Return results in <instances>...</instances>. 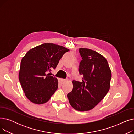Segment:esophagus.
<instances>
[{
  "instance_id": "1",
  "label": "esophagus",
  "mask_w": 134,
  "mask_h": 134,
  "mask_svg": "<svg viewBox=\"0 0 134 134\" xmlns=\"http://www.w3.org/2000/svg\"><path fill=\"white\" fill-rule=\"evenodd\" d=\"M67 81V79H59V83H60L61 85V84H63L65 81Z\"/></svg>"
}]
</instances>
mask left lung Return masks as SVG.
<instances>
[{
    "instance_id": "left-lung-1",
    "label": "left lung",
    "mask_w": 134,
    "mask_h": 134,
    "mask_svg": "<svg viewBox=\"0 0 134 134\" xmlns=\"http://www.w3.org/2000/svg\"><path fill=\"white\" fill-rule=\"evenodd\" d=\"M82 60L79 73L81 82L73 80V88L67 94L69 102L76 110L92 109L106 96L110 89L111 72L107 60L102 55L87 48H79Z\"/></svg>"
}]
</instances>
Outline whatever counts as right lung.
<instances>
[{
  "label": "right lung",
  "instance_id": "right-lung-1",
  "mask_svg": "<svg viewBox=\"0 0 134 134\" xmlns=\"http://www.w3.org/2000/svg\"><path fill=\"white\" fill-rule=\"evenodd\" d=\"M69 50L53 43H44L28 51L20 63L19 80L27 98L42 104L47 102L58 88V79L48 72L55 69Z\"/></svg>",
  "mask_w": 134,
  "mask_h": 134
}]
</instances>
